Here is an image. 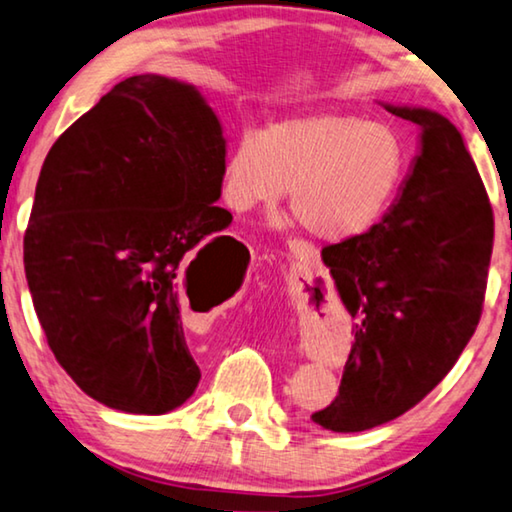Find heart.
Listing matches in <instances>:
<instances>
[{
  "label": "heart",
  "mask_w": 512,
  "mask_h": 512,
  "mask_svg": "<svg viewBox=\"0 0 512 512\" xmlns=\"http://www.w3.org/2000/svg\"><path fill=\"white\" fill-rule=\"evenodd\" d=\"M403 175V143L387 123L355 111H312L243 132L225 154L221 193L234 212H250L275 207L289 191L294 221L337 243L380 221Z\"/></svg>",
  "instance_id": "b5f03b06"
}]
</instances>
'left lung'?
<instances>
[{"instance_id": "8db88e82", "label": "left lung", "mask_w": 512, "mask_h": 512, "mask_svg": "<svg viewBox=\"0 0 512 512\" xmlns=\"http://www.w3.org/2000/svg\"><path fill=\"white\" fill-rule=\"evenodd\" d=\"M385 109L421 127V152L383 221L321 250L358 321L337 399L312 415L335 433L415 408L465 351L488 287L494 216L460 132L435 111Z\"/></svg>"}]
</instances>
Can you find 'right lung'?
<instances>
[{
    "mask_svg": "<svg viewBox=\"0 0 512 512\" xmlns=\"http://www.w3.org/2000/svg\"><path fill=\"white\" fill-rule=\"evenodd\" d=\"M225 139L196 88L161 75L120 81L47 152L24 232V273L56 362L91 396L164 415L196 392L182 287L232 214Z\"/></svg>",
    "mask_w": 512,
    "mask_h": 512,
    "instance_id": "1",
    "label": "right lung"
}]
</instances>
